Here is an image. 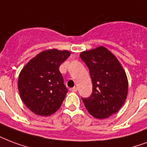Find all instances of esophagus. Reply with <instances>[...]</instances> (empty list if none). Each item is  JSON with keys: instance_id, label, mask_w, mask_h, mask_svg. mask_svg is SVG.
I'll return each instance as SVG.
<instances>
[{"instance_id": "esophagus-1", "label": "esophagus", "mask_w": 147, "mask_h": 147, "mask_svg": "<svg viewBox=\"0 0 147 147\" xmlns=\"http://www.w3.org/2000/svg\"><path fill=\"white\" fill-rule=\"evenodd\" d=\"M77 89H78V88H77V87H73V88H70V91L75 92H77Z\"/></svg>"}]
</instances>
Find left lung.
<instances>
[{
	"mask_svg": "<svg viewBox=\"0 0 147 147\" xmlns=\"http://www.w3.org/2000/svg\"><path fill=\"white\" fill-rule=\"evenodd\" d=\"M80 58L89 69L92 93L82 98L86 109L96 119H106L117 113L127 97V76L116 56L103 46L84 51Z\"/></svg>",
	"mask_w": 147,
	"mask_h": 147,
	"instance_id": "obj_1",
	"label": "left lung"
}]
</instances>
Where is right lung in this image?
Here are the masks:
<instances>
[{
	"instance_id": "add662e5",
	"label": "right lung",
	"mask_w": 147,
	"mask_h": 147,
	"mask_svg": "<svg viewBox=\"0 0 147 147\" xmlns=\"http://www.w3.org/2000/svg\"><path fill=\"white\" fill-rule=\"evenodd\" d=\"M70 51L49 49L38 54L22 69L18 77L21 100L36 115L50 116L61 106L68 89L59 66Z\"/></svg>"
}]
</instances>
